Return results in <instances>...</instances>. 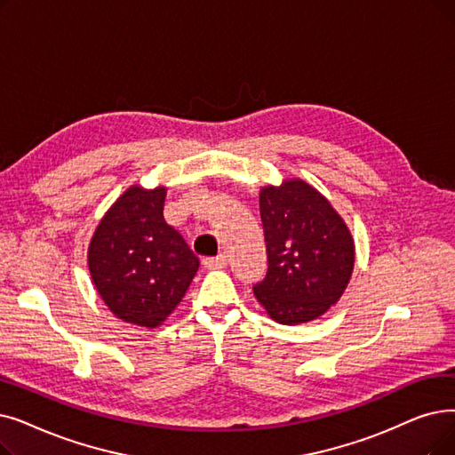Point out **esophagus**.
Masks as SVG:
<instances>
[{"label":"esophagus","mask_w":455,"mask_h":455,"mask_svg":"<svg viewBox=\"0 0 455 455\" xmlns=\"http://www.w3.org/2000/svg\"><path fill=\"white\" fill-rule=\"evenodd\" d=\"M203 266L206 269H221V267L227 266V256L220 254V256H215V259H204Z\"/></svg>","instance_id":"esophagus-1"}]
</instances>
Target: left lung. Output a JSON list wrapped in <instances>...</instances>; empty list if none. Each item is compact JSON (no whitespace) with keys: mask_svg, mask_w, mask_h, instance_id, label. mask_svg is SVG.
Masks as SVG:
<instances>
[{"mask_svg":"<svg viewBox=\"0 0 455 455\" xmlns=\"http://www.w3.org/2000/svg\"><path fill=\"white\" fill-rule=\"evenodd\" d=\"M267 273L252 288L276 323L299 325L337 305L355 266V242L325 196L301 179L260 189Z\"/></svg>","mask_w":455,"mask_h":455,"instance_id":"obj_1","label":"left lung"}]
</instances>
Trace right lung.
<instances>
[{
  "instance_id": "add662e5",
  "label": "right lung",
  "mask_w": 455,
  "mask_h": 455,
  "mask_svg": "<svg viewBox=\"0 0 455 455\" xmlns=\"http://www.w3.org/2000/svg\"><path fill=\"white\" fill-rule=\"evenodd\" d=\"M167 188H128L98 223L87 266L92 284L118 320L160 327L186 295L199 259L164 220Z\"/></svg>"
}]
</instances>
